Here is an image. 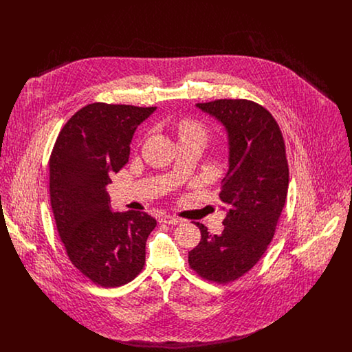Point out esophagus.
Returning a JSON list of instances; mask_svg holds the SVG:
<instances>
[{"label":"esophagus","instance_id":"1","mask_svg":"<svg viewBox=\"0 0 352 352\" xmlns=\"http://www.w3.org/2000/svg\"><path fill=\"white\" fill-rule=\"evenodd\" d=\"M182 220L178 218H174V217H170V215H164L161 218V223H165V224H179Z\"/></svg>","mask_w":352,"mask_h":352}]
</instances>
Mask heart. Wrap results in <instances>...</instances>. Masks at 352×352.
Instances as JSON below:
<instances>
[{
  "mask_svg": "<svg viewBox=\"0 0 352 352\" xmlns=\"http://www.w3.org/2000/svg\"><path fill=\"white\" fill-rule=\"evenodd\" d=\"M178 132L179 138H188L194 135H201L206 138V128L201 125L199 121L192 118H184L178 124Z\"/></svg>",
  "mask_w": 352,
  "mask_h": 352,
  "instance_id": "obj_1",
  "label": "heart"
}]
</instances>
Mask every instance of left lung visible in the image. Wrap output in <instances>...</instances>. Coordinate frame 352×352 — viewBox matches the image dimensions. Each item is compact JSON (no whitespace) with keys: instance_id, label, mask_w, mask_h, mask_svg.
Here are the masks:
<instances>
[{"instance_id":"left-lung-1","label":"left lung","mask_w":352,"mask_h":352,"mask_svg":"<svg viewBox=\"0 0 352 352\" xmlns=\"http://www.w3.org/2000/svg\"><path fill=\"white\" fill-rule=\"evenodd\" d=\"M228 135V171L219 194L227 217L220 234L201 230L188 265L201 278L228 284L251 270L265 253L284 208L289 168L283 133L263 105L244 99L198 102Z\"/></svg>"}]
</instances>
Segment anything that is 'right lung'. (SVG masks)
Instances as JSON below:
<instances>
[{
	"instance_id": "1",
	"label": "right lung",
	"mask_w": 352,
	"mask_h": 352,
	"mask_svg": "<svg viewBox=\"0 0 352 352\" xmlns=\"http://www.w3.org/2000/svg\"><path fill=\"white\" fill-rule=\"evenodd\" d=\"M155 107L94 102L68 120L50 157V201L68 258L102 287L128 284L145 265L157 220L113 212L107 184L128 160L137 126Z\"/></svg>"
}]
</instances>
